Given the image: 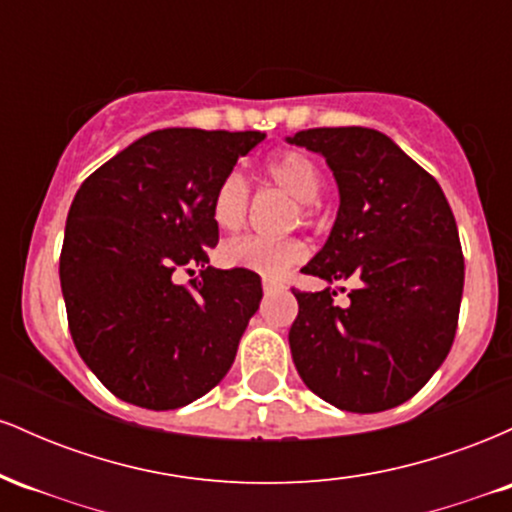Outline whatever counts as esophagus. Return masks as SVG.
Segmentation results:
<instances>
[{"label": "esophagus", "mask_w": 512, "mask_h": 512, "mask_svg": "<svg viewBox=\"0 0 512 512\" xmlns=\"http://www.w3.org/2000/svg\"><path fill=\"white\" fill-rule=\"evenodd\" d=\"M262 289H264V293H272V291H279V289H284V284H279V281H269V279H264Z\"/></svg>", "instance_id": "esophagus-1"}]
</instances>
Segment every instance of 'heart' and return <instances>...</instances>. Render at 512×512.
I'll list each match as a JSON object with an SVG mask.
<instances>
[{
  "label": "heart",
  "mask_w": 512,
  "mask_h": 512,
  "mask_svg": "<svg viewBox=\"0 0 512 512\" xmlns=\"http://www.w3.org/2000/svg\"><path fill=\"white\" fill-rule=\"evenodd\" d=\"M267 178L298 199V211L303 219H313L317 214V195L322 190V170L310 156L301 151H284L274 156L264 166ZM250 207V185L243 173L231 170L216 187L214 199H211V219L221 231H236L245 223ZM305 257V245L296 238H262L245 236L231 240L221 248V260L228 267L248 269L267 279L281 276L293 264Z\"/></svg>",
  "instance_id": "obj_1"
}]
</instances>
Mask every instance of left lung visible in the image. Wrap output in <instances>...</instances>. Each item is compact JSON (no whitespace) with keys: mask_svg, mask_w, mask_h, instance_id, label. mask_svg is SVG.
Masks as SVG:
<instances>
[{"mask_svg":"<svg viewBox=\"0 0 512 512\" xmlns=\"http://www.w3.org/2000/svg\"><path fill=\"white\" fill-rule=\"evenodd\" d=\"M286 142L325 156L339 187L330 238L301 272L358 284L344 308L330 286L293 291L298 375L344 411L397 407L431 380L455 339L464 257L448 199L378 129L317 127Z\"/></svg>","mask_w":512,"mask_h":512,"instance_id":"8db88e82","label":"left lung"}]
</instances>
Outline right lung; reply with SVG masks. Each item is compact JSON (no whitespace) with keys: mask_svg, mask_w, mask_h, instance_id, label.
Listing matches in <instances>:
<instances>
[{"mask_svg":"<svg viewBox=\"0 0 512 512\" xmlns=\"http://www.w3.org/2000/svg\"><path fill=\"white\" fill-rule=\"evenodd\" d=\"M264 137L156 129L81 182L64 228L62 296L76 351L115 397L178 409L233 366L262 281L209 267L219 243L211 199ZM182 273L193 279L182 285Z\"/></svg>","mask_w":512,"mask_h":512,"instance_id":"right-lung-1","label":"right lung"}]
</instances>
